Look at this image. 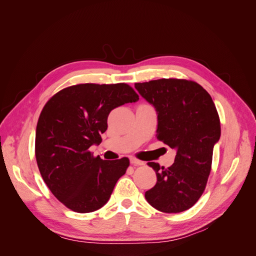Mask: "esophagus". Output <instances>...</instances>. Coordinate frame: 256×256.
Returning <instances> with one entry per match:
<instances>
[{
	"label": "esophagus",
	"instance_id": "34e87169",
	"mask_svg": "<svg viewBox=\"0 0 256 256\" xmlns=\"http://www.w3.org/2000/svg\"><path fill=\"white\" fill-rule=\"evenodd\" d=\"M130 164H134V166H144V162L138 160V159H136V158H131L130 159Z\"/></svg>",
	"mask_w": 256,
	"mask_h": 256
}]
</instances>
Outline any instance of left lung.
I'll use <instances>...</instances> for the list:
<instances>
[{
	"label": "left lung",
	"mask_w": 256,
	"mask_h": 256,
	"mask_svg": "<svg viewBox=\"0 0 256 256\" xmlns=\"http://www.w3.org/2000/svg\"><path fill=\"white\" fill-rule=\"evenodd\" d=\"M134 88L158 114L157 138L176 150L174 164L164 168L148 162L157 182L145 198L157 210L176 214L194 205L210 174L212 152L221 127L210 95L193 81L159 79Z\"/></svg>",
	"instance_id": "1"
}]
</instances>
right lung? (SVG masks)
<instances>
[{
  "mask_svg": "<svg viewBox=\"0 0 256 256\" xmlns=\"http://www.w3.org/2000/svg\"><path fill=\"white\" fill-rule=\"evenodd\" d=\"M138 100L126 83H85L60 90L44 104L36 127V161L44 182L67 208L92 212L109 200L129 159L102 160L88 148L102 142L113 109Z\"/></svg>",
  "mask_w": 256,
  "mask_h": 256,
  "instance_id": "right-lung-1",
  "label": "right lung"
}]
</instances>
